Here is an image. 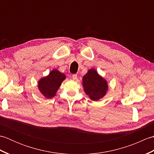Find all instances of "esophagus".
Returning a JSON list of instances; mask_svg holds the SVG:
<instances>
[{
	"instance_id": "obj_1",
	"label": "esophagus",
	"mask_w": 154,
	"mask_h": 154,
	"mask_svg": "<svg viewBox=\"0 0 154 154\" xmlns=\"http://www.w3.org/2000/svg\"><path fill=\"white\" fill-rule=\"evenodd\" d=\"M77 77V74H74V75H72V78H73V79H74V80L76 79Z\"/></svg>"
}]
</instances>
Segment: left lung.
<instances>
[{"label": "left lung", "instance_id": "obj_1", "mask_svg": "<svg viewBox=\"0 0 154 154\" xmlns=\"http://www.w3.org/2000/svg\"><path fill=\"white\" fill-rule=\"evenodd\" d=\"M83 86L85 93L93 100H98L106 94L107 82L92 69L83 77Z\"/></svg>", "mask_w": 154, "mask_h": 154}]
</instances>
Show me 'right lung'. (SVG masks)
I'll return each instance as SVG.
<instances>
[{
  "instance_id": "1",
  "label": "right lung",
  "mask_w": 154,
  "mask_h": 154,
  "mask_svg": "<svg viewBox=\"0 0 154 154\" xmlns=\"http://www.w3.org/2000/svg\"><path fill=\"white\" fill-rule=\"evenodd\" d=\"M65 79V75L54 69L51 71L48 76L42 78L38 83V88L43 95L50 99L54 97L61 84Z\"/></svg>"
}]
</instances>
